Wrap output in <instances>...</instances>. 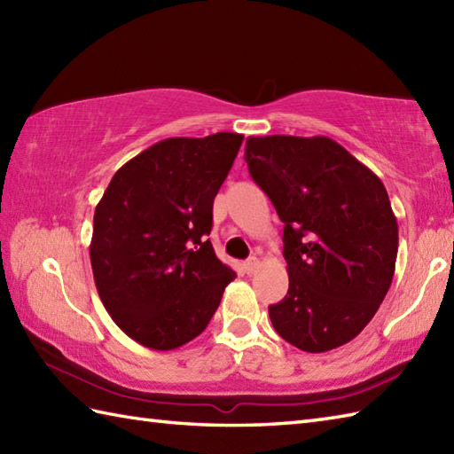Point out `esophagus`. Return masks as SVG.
Listing matches in <instances>:
<instances>
[{"instance_id": "34e87169", "label": "esophagus", "mask_w": 454, "mask_h": 454, "mask_svg": "<svg viewBox=\"0 0 454 454\" xmlns=\"http://www.w3.org/2000/svg\"><path fill=\"white\" fill-rule=\"evenodd\" d=\"M257 269H259V259L257 257H249L247 262H244V271L247 275H254Z\"/></svg>"}]
</instances>
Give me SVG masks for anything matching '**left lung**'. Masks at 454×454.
Returning a JSON list of instances; mask_svg holds the SVG:
<instances>
[{
    "mask_svg": "<svg viewBox=\"0 0 454 454\" xmlns=\"http://www.w3.org/2000/svg\"><path fill=\"white\" fill-rule=\"evenodd\" d=\"M244 158L285 224L288 293L269 306L275 332L308 353L345 345L394 277L398 222L387 189L327 137H252Z\"/></svg>",
    "mask_w": 454,
    "mask_h": 454,
    "instance_id": "8db88e82",
    "label": "left lung"
}]
</instances>
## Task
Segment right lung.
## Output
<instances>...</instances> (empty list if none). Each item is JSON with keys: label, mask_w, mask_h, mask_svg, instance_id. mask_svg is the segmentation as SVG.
Masks as SVG:
<instances>
[{"label": "right lung", "mask_w": 454, "mask_h": 454, "mask_svg": "<svg viewBox=\"0 0 454 454\" xmlns=\"http://www.w3.org/2000/svg\"><path fill=\"white\" fill-rule=\"evenodd\" d=\"M244 137L166 138L114 173L95 207L91 269L103 306L144 347L195 340L236 273L210 239L212 202Z\"/></svg>", "instance_id": "add662e5"}]
</instances>
